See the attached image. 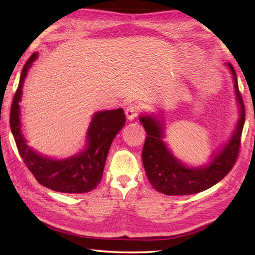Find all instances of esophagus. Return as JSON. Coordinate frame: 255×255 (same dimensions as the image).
I'll list each match as a JSON object with an SVG mask.
<instances>
[{
	"instance_id": "34e87169",
	"label": "esophagus",
	"mask_w": 255,
	"mask_h": 255,
	"mask_svg": "<svg viewBox=\"0 0 255 255\" xmlns=\"http://www.w3.org/2000/svg\"><path fill=\"white\" fill-rule=\"evenodd\" d=\"M139 112H141V106L137 105V103H132V105L128 106L126 109L127 118L129 121H132L135 118H137Z\"/></svg>"
}]
</instances>
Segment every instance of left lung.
<instances>
[{
  "mask_svg": "<svg viewBox=\"0 0 255 255\" xmlns=\"http://www.w3.org/2000/svg\"><path fill=\"white\" fill-rule=\"evenodd\" d=\"M235 81L237 100L240 106V120L236 131L220 153L209 165L204 167H186L176 159L162 141L163 124L153 117H141L147 136L142 150V159L147 178L155 189L165 195H190L210 188L225 177L235 166L241 144V134L246 121V109L238 87V79L233 66L228 62Z\"/></svg>",
  "mask_w": 255,
  "mask_h": 255,
  "instance_id": "1",
  "label": "left lung"
}]
</instances>
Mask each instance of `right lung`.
Returning <instances> with one entry per match:
<instances>
[{
    "instance_id": "add662e5",
    "label": "right lung",
    "mask_w": 255,
    "mask_h": 255,
    "mask_svg": "<svg viewBox=\"0 0 255 255\" xmlns=\"http://www.w3.org/2000/svg\"><path fill=\"white\" fill-rule=\"evenodd\" d=\"M36 58L37 53H34L25 62L9 113V126L18 153L26 167L40 185L60 193H88L100 183L109 149L114 136L126 124V114L122 109L96 113L87 134V148L76 156L62 160L41 156L26 144L20 132L18 105L25 77Z\"/></svg>"
}]
</instances>
